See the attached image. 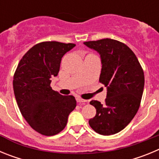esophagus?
I'll return each instance as SVG.
<instances>
[{"label": "esophagus", "instance_id": "34e87169", "mask_svg": "<svg viewBox=\"0 0 159 159\" xmlns=\"http://www.w3.org/2000/svg\"><path fill=\"white\" fill-rule=\"evenodd\" d=\"M76 101L78 102H87V100H85V99H81V98H80V97H77V98H76Z\"/></svg>", "mask_w": 159, "mask_h": 159}]
</instances>
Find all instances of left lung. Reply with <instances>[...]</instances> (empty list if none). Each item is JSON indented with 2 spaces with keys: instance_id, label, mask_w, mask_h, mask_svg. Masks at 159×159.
<instances>
[{
  "instance_id": "left-lung-1",
  "label": "left lung",
  "mask_w": 159,
  "mask_h": 159,
  "mask_svg": "<svg viewBox=\"0 0 159 159\" xmlns=\"http://www.w3.org/2000/svg\"><path fill=\"white\" fill-rule=\"evenodd\" d=\"M100 55L99 82L107 87L105 104L92 100L96 115L89 125L96 133L111 135L121 131L137 113L144 88V73L137 57L125 43L112 39L84 42Z\"/></svg>"
}]
</instances>
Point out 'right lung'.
I'll list each match as a JSON object with an SVG mask.
<instances>
[{"label":"right lung","mask_w":159,"mask_h":159,"mask_svg":"<svg viewBox=\"0 0 159 159\" xmlns=\"http://www.w3.org/2000/svg\"><path fill=\"white\" fill-rule=\"evenodd\" d=\"M75 43L57 41L39 43L31 48L20 61L13 77V91L18 107L32 129L43 135L60 133L67 123L76 101L50 87L57 76L64 55Z\"/></svg>","instance_id":"obj_1"}]
</instances>
